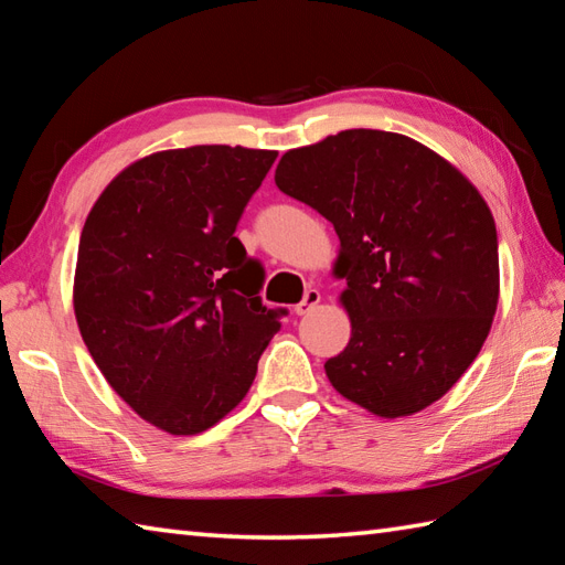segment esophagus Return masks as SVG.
Segmentation results:
<instances>
[{
    "label": "esophagus",
    "instance_id": "34e87169",
    "mask_svg": "<svg viewBox=\"0 0 565 565\" xmlns=\"http://www.w3.org/2000/svg\"><path fill=\"white\" fill-rule=\"evenodd\" d=\"M318 303H320V291L308 289L306 296H303V301L294 306V313H296V316H308L310 310H313Z\"/></svg>",
    "mask_w": 565,
    "mask_h": 565
}]
</instances>
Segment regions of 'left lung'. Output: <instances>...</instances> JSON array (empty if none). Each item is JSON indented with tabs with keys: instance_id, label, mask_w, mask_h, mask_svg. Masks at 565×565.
Instances as JSON below:
<instances>
[{
	"instance_id": "obj_1",
	"label": "left lung",
	"mask_w": 565,
	"mask_h": 565,
	"mask_svg": "<svg viewBox=\"0 0 565 565\" xmlns=\"http://www.w3.org/2000/svg\"><path fill=\"white\" fill-rule=\"evenodd\" d=\"M274 182L340 237L352 338L326 362L334 391L388 419L439 401L498 308V233L478 189L423 142L371 128L289 150Z\"/></svg>"
}]
</instances>
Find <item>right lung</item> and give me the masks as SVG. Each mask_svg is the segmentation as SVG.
I'll return each instance as SVG.
<instances>
[{
  "label": "right lung",
  "mask_w": 565,
  "mask_h": 565,
  "mask_svg": "<svg viewBox=\"0 0 565 565\" xmlns=\"http://www.w3.org/2000/svg\"><path fill=\"white\" fill-rule=\"evenodd\" d=\"M276 150L194 146L111 179L82 227L75 318L109 386L170 435H199L245 398L284 308L235 227Z\"/></svg>",
  "instance_id": "right-lung-1"
}]
</instances>
